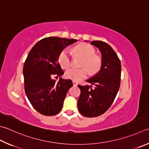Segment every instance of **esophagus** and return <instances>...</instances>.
<instances>
[{"label": "esophagus", "mask_w": 149, "mask_h": 149, "mask_svg": "<svg viewBox=\"0 0 149 149\" xmlns=\"http://www.w3.org/2000/svg\"><path fill=\"white\" fill-rule=\"evenodd\" d=\"M72 84H73V86H77L78 85V84H77V82H74V81H73V82H72Z\"/></svg>", "instance_id": "esophagus-1"}]
</instances>
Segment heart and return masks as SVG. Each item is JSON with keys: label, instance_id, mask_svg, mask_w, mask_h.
<instances>
[{"label": "heart", "instance_id": "heart-1", "mask_svg": "<svg viewBox=\"0 0 149 149\" xmlns=\"http://www.w3.org/2000/svg\"><path fill=\"white\" fill-rule=\"evenodd\" d=\"M73 52L76 56L83 58L81 62V67H85L79 69L74 68L67 69L65 73L67 78L73 81H80L88 75L87 68L91 74H95L99 71L102 60L100 56L95 54V50L92 46L88 44H79L74 47ZM58 61L60 65L64 69L68 68L71 65V59L68 49H65L61 52L59 55Z\"/></svg>", "mask_w": 149, "mask_h": 149}]
</instances>
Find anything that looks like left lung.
I'll return each instance as SVG.
<instances>
[{"label":"left lung","mask_w":149,"mask_h":149,"mask_svg":"<svg viewBox=\"0 0 149 149\" xmlns=\"http://www.w3.org/2000/svg\"><path fill=\"white\" fill-rule=\"evenodd\" d=\"M90 43L100 50L102 63L100 71L86 80L95 86L93 89L91 85H78L81 91L78 109L83 116L95 117L103 114L113 103L120 87L121 65L116 52L108 44L101 41Z\"/></svg>","instance_id":"1"}]
</instances>
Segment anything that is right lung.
Masks as SVG:
<instances>
[{
    "instance_id": "obj_1",
    "label": "right lung",
    "mask_w": 149,
    "mask_h": 149,
    "mask_svg": "<svg viewBox=\"0 0 149 149\" xmlns=\"http://www.w3.org/2000/svg\"><path fill=\"white\" fill-rule=\"evenodd\" d=\"M76 42L74 39L44 38L32 47L25 60V93L33 108L44 116H54L61 111L67 93L73 86L71 80L61 77L63 71L58 58L65 47ZM52 74L61 77L58 82L52 79Z\"/></svg>"
}]
</instances>
